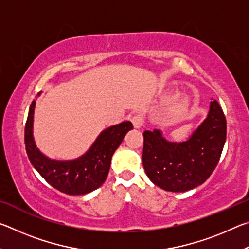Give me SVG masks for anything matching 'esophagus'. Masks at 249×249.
<instances>
[{
	"instance_id": "obj_1",
	"label": "esophagus",
	"mask_w": 249,
	"mask_h": 249,
	"mask_svg": "<svg viewBox=\"0 0 249 249\" xmlns=\"http://www.w3.org/2000/svg\"><path fill=\"white\" fill-rule=\"evenodd\" d=\"M130 121H132V123H133L135 128H141L142 126L144 125V117L140 114L134 115Z\"/></svg>"
}]
</instances>
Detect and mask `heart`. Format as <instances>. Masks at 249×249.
Here are the masks:
<instances>
[{"label": "heart", "instance_id": "b5f03b06", "mask_svg": "<svg viewBox=\"0 0 249 249\" xmlns=\"http://www.w3.org/2000/svg\"><path fill=\"white\" fill-rule=\"evenodd\" d=\"M189 107L188 100H185L182 96H175L174 99L169 101L165 108V114L168 119H178L182 116Z\"/></svg>", "mask_w": 249, "mask_h": 249}]
</instances>
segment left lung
I'll return each instance as SVG.
<instances>
[{
  "label": "left lung",
  "instance_id": "obj_1",
  "mask_svg": "<svg viewBox=\"0 0 249 249\" xmlns=\"http://www.w3.org/2000/svg\"><path fill=\"white\" fill-rule=\"evenodd\" d=\"M226 140V119L217 101L210 103L209 114L190 137L172 142L159 129L145 130L142 165L157 187L184 192L199 187L215 169Z\"/></svg>",
  "mask_w": 249,
  "mask_h": 249
}]
</instances>
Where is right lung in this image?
<instances>
[{"instance_id": "1", "label": "right lung", "mask_w": 249, "mask_h": 249, "mask_svg": "<svg viewBox=\"0 0 249 249\" xmlns=\"http://www.w3.org/2000/svg\"><path fill=\"white\" fill-rule=\"evenodd\" d=\"M35 107L36 101H33L25 125V146L34 168L52 187L66 195H87L100 188L107 180L113 154L128 130L133 129V124L126 121L105 128L86 154L72 160H56L47 157L36 146L33 135Z\"/></svg>"}]
</instances>
